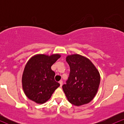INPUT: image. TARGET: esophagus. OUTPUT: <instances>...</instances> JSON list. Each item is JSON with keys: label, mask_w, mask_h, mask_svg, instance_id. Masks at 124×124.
I'll return each instance as SVG.
<instances>
[{"label": "esophagus", "mask_w": 124, "mask_h": 124, "mask_svg": "<svg viewBox=\"0 0 124 124\" xmlns=\"http://www.w3.org/2000/svg\"><path fill=\"white\" fill-rule=\"evenodd\" d=\"M59 84H60V86L62 87V85H63V82H62V80L59 81Z\"/></svg>", "instance_id": "obj_1"}]
</instances>
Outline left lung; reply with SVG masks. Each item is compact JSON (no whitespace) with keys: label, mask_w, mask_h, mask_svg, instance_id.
Wrapping results in <instances>:
<instances>
[{"label":"left lung","mask_w":124,"mask_h":124,"mask_svg":"<svg viewBox=\"0 0 124 124\" xmlns=\"http://www.w3.org/2000/svg\"><path fill=\"white\" fill-rule=\"evenodd\" d=\"M66 62L70 66V73L62 89L67 99L76 106L89 103L99 89V71L89 59L78 54L68 56Z\"/></svg>","instance_id":"left-lung-1"}]
</instances>
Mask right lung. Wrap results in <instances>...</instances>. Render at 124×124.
Listing matches in <instances>:
<instances>
[{
	"mask_svg": "<svg viewBox=\"0 0 124 124\" xmlns=\"http://www.w3.org/2000/svg\"><path fill=\"white\" fill-rule=\"evenodd\" d=\"M60 57L59 54L51 56L40 54L28 61L23 74L22 85L28 99L43 104L60 86L54 79L55 73L51 69V66Z\"/></svg>",
	"mask_w": 124,
	"mask_h": 124,
	"instance_id": "obj_1",
	"label": "right lung"
}]
</instances>
